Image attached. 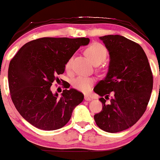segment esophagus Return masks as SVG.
Here are the masks:
<instances>
[{
	"instance_id": "obj_1",
	"label": "esophagus",
	"mask_w": 160,
	"mask_h": 160,
	"mask_svg": "<svg viewBox=\"0 0 160 160\" xmlns=\"http://www.w3.org/2000/svg\"><path fill=\"white\" fill-rule=\"evenodd\" d=\"M84 99H85L86 101H91V100H92L90 96H88V95H86V96H84Z\"/></svg>"
}]
</instances>
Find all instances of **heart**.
Masks as SVG:
<instances>
[{"mask_svg": "<svg viewBox=\"0 0 160 160\" xmlns=\"http://www.w3.org/2000/svg\"><path fill=\"white\" fill-rule=\"evenodd\" d=\"M86 54L88 55L94 65H99L106 59L108 52L104 45L100 43L95 42L91 44L88 48L86 49ZM72 62H73L72 58H70L67 61L65 69L68 71L71 69ZM93 83L94 79L92 77L80 76L77 77L73 81V87L77 90L81 91L83 92H87L89 91Z\"/></svg>", "mask_w": 160, "mask_h": 160, "instance_id": "b5f03b06", "label": "heart"}]
</instances>
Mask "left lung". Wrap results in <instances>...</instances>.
<instances>
[{
  "label": "left lung",
  "instance_id": "8db88e82",
  "mask_svg": "<svg viewBox=\"0 0 160 160\" xmlns=\"http://www.w3.org/2000/svg\"><path fill=\"white\" fill-rule=\"evenodd\" d=\"M99 38L108 49L110 62L106 77L93 89L102 103V109L94 119L100 129L120 132L134 125L147 109L152 89V73L139 44L119 35Z\"/></svg>",
  "mask_w": 160,
  "mask_h": 160
}]
</instances>
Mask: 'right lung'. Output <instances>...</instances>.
<instances>
[{"label": "right lung", "instance_id": "right-lung-1", "mask_svg": "<svg viewBox=\"0 0 160 160\" xmlns=\"http://www.w3.org/2000/svg\"><path fill=\"white\" fill-rule=\"evenodd\" d=\"M88 38L44 37L26 43L10 61L8 83L17 111L38 129L54 131L69 122L72 112L83 100L77 89L52 93V83L65 70L67 61ZM67 88V87H64ZM69 88V87H68Z\"/></svg>", "mask_w": 160, "mask_h": 160}]
</instances>
